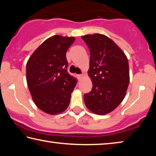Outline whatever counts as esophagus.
Returning <instances> with one entry per match:
<instances>
[{
    "mask_svg": "<svg viewBox=\"0 0 156 156\" xmlns=\"http://www.w3.org/2000/svg\"><path fill=\"white\" fill-rule=\"evenodd\" d=\"M77 77H78V80H81V79L84 77V75H83V74L78 75V76H77Z\"/></svg>",
    "mask_w": 156,
    "mask_h": 156,
    "instance_id": "34e87169",
    "label": "esophagus"
}]
</instances>
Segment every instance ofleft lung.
<instances>
[{
    "mask_svg": "<svg viewBox=\"0 0 156 156\" xmlns=\"http://www.w3.org/2000/svg\"><path fill=\"white\" fill-rule=\"evenodd\" d=\"M81 38L90 51L88 74L93 84L92 90L84 94V103L96 114H107L125 97L129 83L128 59L122 50L103 34Z\"/></svg>",
    "mask_w": 156,
    "mask_h": 156,
    "instance_id": "8db88e82",
    "label": "left lung"
}]
</instances>
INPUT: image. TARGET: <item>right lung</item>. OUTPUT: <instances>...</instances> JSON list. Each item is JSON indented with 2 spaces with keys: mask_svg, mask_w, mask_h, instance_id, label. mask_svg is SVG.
Returning <instances> with one entry per match:
<instances>
[{
  "mask_svg": "<svg viewBox=\"0 0 156 156\" xmlns=\"http://www.w3.org/2000/svg\"><path fill=\"white\" fill-rule=\"evenodd\" d=\"M74 41V37H50L34 51L27 62L29 90L37 107L44 113L58 114L69 105L77 80L67 72L66 53Z\"/></svg>",
  "mask_w": 156,
  "mask_h": 156,
  "instance_id": "add662e5",
  "label": "right lung"
}]
</instances>
